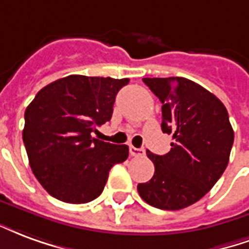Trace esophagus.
<instances>
[{
	"label": "esophagus",
	"mask_w": 249,
	"mask_h": 249,
	"mask_svg": "<svg viewBox=\"0 0 249 249\" xmlns=\"http://www.w3.org/2000/svg\"><path fill=\"white\" fill-rule=\"evenodd\" d=\"M130 154L132 157H143L144 155V150L143 148H137V147L130 146Z\"/></svg>",
	"instance_id": "1"
}]
</instances>
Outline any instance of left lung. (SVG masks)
I'll return each instance as SVG.
<instances>
[{
	"label": "left lung",
	"mask_w": 249,
	"mask_h": 249,
	"mask_svg": "<svg viewBox=\"0 0 249 249\" xmlns=\"http://www.w3.org/2000/svg\"><path fill=\"white\" fill-rule=\"evenodd\" d=\"M162 102V131L174 142L166 155L147 151L155 166L154 177L138 184L150 206L182 210L215 186L226 170L232 130L226 106L200 85L182 77L143 78Z\"/></svg>",
	"instance_id": "8db88e82"
}]
</instances>
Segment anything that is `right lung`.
Here are the masks:
<instances>
[{"instance_id":"obj_1","label":"right lung","mask_w":249,"mask_h":249,"mask_svg":"<svg viewBox=\"0 0 249 249\" xmlns=\"http://www.w3.org/2000/svg\"><path fill=\"white\" fill-rule=\"evenodd\" d=\"M128 78L69 75L37 92L25 111L22 139L33 174L58 200L82 204L102 194L111 167L128 157L126 144L92 138L108 122Z\"/></svg>"}]
</instances>
